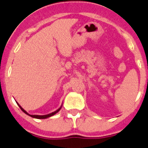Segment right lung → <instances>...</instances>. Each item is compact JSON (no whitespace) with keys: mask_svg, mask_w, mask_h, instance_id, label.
Returning <instances> with one entry per match:
<instances>
[{"mask_svg":"<svg viewBox=\"0 0 148 148\" xmlns=\"http://www.w3.org/2000/svg\"><path fill=\"white\" fill-rule=\"evenodd\" d=\"M16 103H17V105H19V108H20V109L22 110L23 111V112H25V114H27V115H29V116H30V117H32V118H34V119H47V118H49V117H51V116H52V115H55L56 113H57V112H58L59 111H60V110H61V108H62V105H61V107H60V108H59V109H57V110H56V111H54V112H51V113H49V114H47V115H30V114H29V113H28V112H27V111H25V110H24L23 108H22V107H21L20 105H19V103H18V102H16Z\"/></svg>","mask_w":148,"mask_h":148,"instance_id":"obj_1","label":"right lung"}]
</instances>
